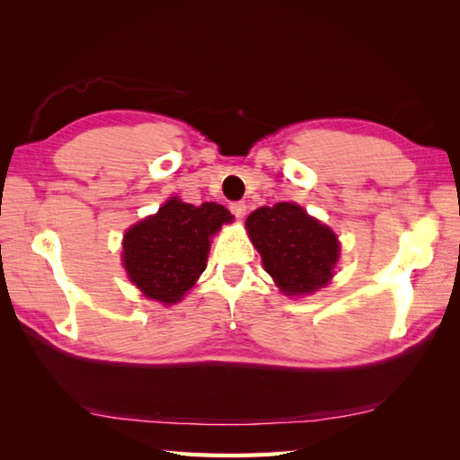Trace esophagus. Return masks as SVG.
<instances>
[{
	"instance_id": "esophagus-1",
	"label": "esophagus",
	"mask_w": 460,
	"mask_h": 460,
	"mask_svg": "<svg viewBox=\"0 0 460 460\" xmlns=\"http://www.w3.org/2000/svg\"><path fill=\"white\" fill-rule=\"evenodd\" d=\"M231 213L235 215L237 219H243L247 215V205H245V201H235V203H231Z\"/></svg>"
}]
</instances>
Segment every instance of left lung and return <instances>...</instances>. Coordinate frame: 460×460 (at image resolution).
Listing matches in <instances>:
<instances>
[{
    "mask_svg": "<svg viewBox=\"0 0 460 460\" xmlns=\"http://www.w3.org/2000/svg\"><path fill=\"white\" fill-rule=\"evenodd\" d=\"M245 225L265 270L285 295H308L334 275L338 237L300 205H265L252 211Z\"/></svg>",
    "mask_w": 460,
    "mask_h": 460,
    "instance_id": "obj_1",
    "label": "left lung"
}]
</instances>
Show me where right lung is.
<instances>
[{"label": "right lung", "mask_w": 460, "mask_h": 460, "mask_svg": "<svg viewBox=\"0 0 460 460\" xmlns=\"http://www.w3.org/2000/svg\"><path fill=\"white\" fill-rule=\"evenodd\" d=\"M229 221L233 215L219 203L191 205L172 198L126 231V272L144 296L173 305L208 267L209 237Z\"/></svg>", "instance_id": "add662e5"}]
</instances>
